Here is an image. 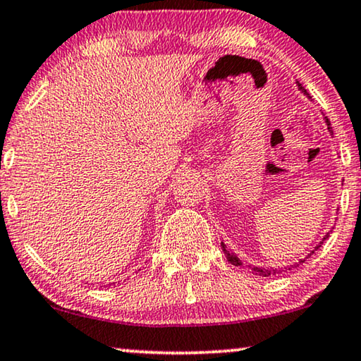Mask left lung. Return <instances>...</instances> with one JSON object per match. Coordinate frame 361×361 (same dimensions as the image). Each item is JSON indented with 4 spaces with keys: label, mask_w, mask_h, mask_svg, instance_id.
<instances>
[{
    "label": "left lung",
    "mask_w": 361,
    "mask_h": 361,
    "mask_svg": "<svg viewBox=\"0 0 361 361\" xmlns=\"http://www.w3.org/2000/svg\"><path fill=\"white\" fill-rule=\"evenodd\" d=\"M298 87H299V90H300V92H304V93H305V95H307V92H305V90H304V87H302V85H300V83H299V82H298ZM325 123H327V128H329V131H330V133H332V135H334V131H332V128H330V121H329V118H327V116H325ZM327 236H329V233L324 236V240H327ZM324 240H322V241H320V243H319L317 246H315V250H319V246L324 243ZM221 248H224V251H225V255H226V259H228L231 264H235V266H243V263H241V261L238 259V256H236V255H233V253H231V251H228V250H226V245L224 243V241H221ZM315 250H314V251H315ZM314 251H312V253H314ZM300 263H304V259H300L298 264H290V266H288V268H289V269H290V268H295V266H299ZM288 268H284V269H288ZM251 271H253V273H255V274H258V276H269V274H276V273H281V271H283V269H264V268H256V266H255V268H251Z\"/></svg>",
    "instance_id": "1"
}]
</instances>
